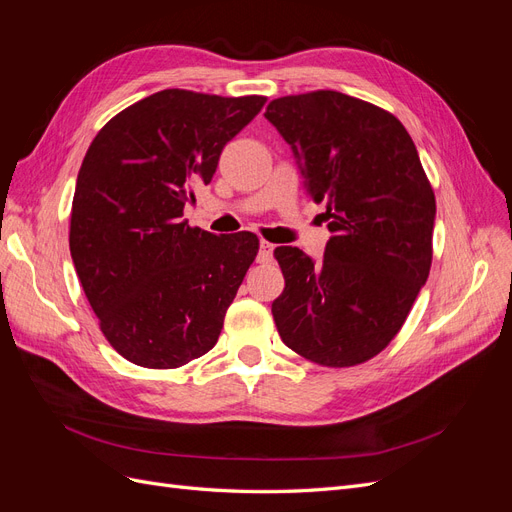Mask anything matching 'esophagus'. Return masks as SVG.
Wrapping results in <instances>:
<instances>
[{"label":"esophagus","mask_w":512,"mask_h":512,"mask_svg":"<svg viewBox=\"0 0 512 512\" xmlns=\"http://www.w3.org/2000/svg\"><path fill=\"white\" fill-rule=\"evenodd\" d=\"M273 243L269 241H260V250H258V262H271L273 260Z\"/></svg>","instance_id":"esophagus-1"}]
</instances>
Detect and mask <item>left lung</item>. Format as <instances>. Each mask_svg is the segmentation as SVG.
<instances>
[{
  "instance_id": "left-lung-1",
  "label": "left lung",
  "mask_w": 512,
  "mask_h": 512,
  "mask_svg": "<svg viewBox=\"0 0 512 512\" xmlns=\"http://www.w3.org/2000/svg\"><path fill=\"white\" fill-rule=\"evenodd\" d=\"M265 117L333 232L320 262L275 247L286 280L271 305L277 333L318 365L365 363L404 327L429 277L431 183L408 130L376 104L318 89L269 102Z\"/></svg>"
}]
</instances>
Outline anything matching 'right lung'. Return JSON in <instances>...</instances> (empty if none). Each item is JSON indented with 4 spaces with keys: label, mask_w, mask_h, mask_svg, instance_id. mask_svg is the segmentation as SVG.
Listing matches in <instances>:
<instances>
[{
    "label": "right lung",
    "mask_w": 512,
    "mask_h": 512,
    "mask_svg": "<svg viewBox=\"0 0 512 512\" xmlns=\"http://www.w3.org/2000/svg\"><path fill=\"white\" fill-rule=\"evenodd\" d=\"M265 102L164 89L123 108L91 141L76 177L70 254L104 337L130 363L175 369L218 342L258 237H218L181 215Z\"/></svg>",
    "instance_id": "1"
}]
</instances>
